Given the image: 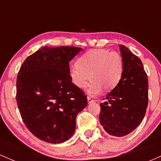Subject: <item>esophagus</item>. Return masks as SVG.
Returning a JSON list of instances; mask_svg holds the SVG:
<instances>
[{
	"label": "esophagus",
	"mask_w": 161,
	"mask_h": 161,
	"mask_svg": "<svg viewBox=\"0 0 161 161\" xmlns=\"http://www.w3.org/2000/svg\"><path fill=\"white\" fill-rule=\"evenodd\" d=\"M87 100H88V104H90V103H92V102H94V101H95V100L92 99L90 97H87Z\"/></svg>",
	"instance_id": "1"
}]
</instances>
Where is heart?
Listing matches in <instances>:
<instances>
[{
	"label": "heart",
	"mask_w": 161,
	"mask_h": 161,
	"mask_svg": "<svg viewBox=\"0 0 161 161\" xmlns=\"http://www.w3.org/2000/svg\"><path fill=\"white\" fill-rule=\"evenodd\" d=\"M123 59L116 51L106 49L89 50L77 60V65L70 67L72 82L79 89H85L91 79L88 94L97 95L104 88L111 91L118 86L123 73Z\"/></svg>",
	"instance_id": "heart-1"
}]
</instances>
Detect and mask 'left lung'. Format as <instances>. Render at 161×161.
I'll list each match as a JSON object with an SVG mask.
<instances>
[{
	"label": "left lung",
	"mask_w": 161,
	"mask_h": 161,
	"mask_svg": "<svg viewBox=\"0 0 161 161\" xmlns=\"http://www.w3.org/2000/svg\"><path fill=\"white\" fill-rule=\"evenodd\" d=\"M119 46L124 64L123 76L100 104L99 119L109 135L122 137L143 120L148 102V81L142 60L124 45Z\"/></svg>",
	"instance_id": "8db88e82"
}]
</instances>
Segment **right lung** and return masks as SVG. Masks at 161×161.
Masks as SVG:
<instances>
[{"label": "right lung", "instance_id": "add662e5", "mask_svg": "<svg viewBox=\"0 0 161 161\" xmlns=\"http://www.w3.org/2000/svg\"><path fill=\"white\" fill-rule=\"evenodd\" d=\"M82 48L45 47L28 57L16 79V101L29 130L39 139L60 144L72 137L87 97L70 79L69 62Z\"/></svg>", "mask_w": 161, "mask_h": 161}]
</instances>
